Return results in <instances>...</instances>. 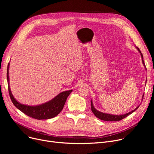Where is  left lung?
I'll return each mask as SVG.
<instances>
[{
    "instance_id": "1",
    "label": "left lung",
    "mask_w": 154,
    "mask_h": 154,
    "mask_svg": "<svg viewBox=\"0 0 154 154\" xmlns=\"http://www.w3.org/2000/svg\"><path fill=\"white\" fill-rule=\"evenodd\" d=\"M135 48H137V50L139 52V53H140V56H141V58H142V63H143V66H144L145 68V70H147V69H146V67H145V63H144V62H143L142 54L141 53L140 49H139V48L138 47H135ZM146 81H147V80H146ZM146 81H145V84H146ZM143 97V95H142V101ZM140 106V104H139V106H137L136 108H135L133 110H132L131 112H128V113H126V114H121V115H114V114H107V113H103V112H100V111H99L98 110H97V109L94 107V104H93L92 99L91 100V110H92V112L94 113V114L97 117L99 118V119L102 120H104V121H112V122H114V121H119V120H122L123 119L125 118V117H127L128 116L131 114L132 113H133L134 112H135L137 109L139 108V107Z\"/></svg>"
}]
</instances>
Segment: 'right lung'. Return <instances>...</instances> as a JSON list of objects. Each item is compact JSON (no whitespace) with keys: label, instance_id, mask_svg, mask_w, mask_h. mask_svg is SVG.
Returning <instances> with one entry per match:
<instances>
[{"label":"right lung","instance_id":"obj_1","mask_svg":"<svg viewBox=\"0 0 154 154\" xmlns=\"http://www.w3.org/2000/svg\"><path fill=\"white\" fill-rule=\"evenodd\" d=\"M9 66L8 63L7 71V79L10 97L14 106L26 115L37 120H45L55 117L63 108L68 96L72 90L63 91L55 96L52 100L37 106H28L20 103L16 100L12 94L9 83Z\"/></svg>","mask_w":154,"mask_h":154}]
</instances>
